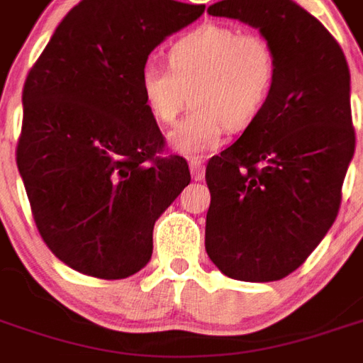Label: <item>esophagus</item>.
Here are the masks:
<instances>
[{
    "mask_svg": "<svg viewBox=\"0 0 363 363\" xmlns=\"http://www.w3.org/2000/svg\"><path fill=\"white\" fill-rule=\"evenodd\" d=\"M190 167V174H192V179L194 181H202L206 174V169H204V163L200 161V159H192L189 163Z\"/></svg>",
    "mask_w": 363,
    "mask_h": 363,
    "instance_id": "obj_1",
    "label": "esophagus"
}]
</instances>
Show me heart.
Returning a JSON list of instances; mask_svg holds the SVG:
<instances>
[{"label": "heart", "mask_w": 363, "mask_h": 363, "mask_svg": "<svg viewBox=\"0 0 363 363\" xmlns=\"http://www.w3.org/2000/svg\"><path fill=\"white\" fill-rule=\"evenodd\" d=\"M167 66L143 67L140 93L151 118L173 124L174 151L202 157L218 150L225 130H245L259 118L276 82V52L264 36L223 23H202L167 48Z\"/></svg>", "instance_id": "heart-1"}]
</instances>
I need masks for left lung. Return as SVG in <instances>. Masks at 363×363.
Masks as SVG:
<instances>
[{
    "label": "left lung",
    "instance_id": "8db88e82",
    "mask_svg": "<svg viewBox=\"0 0 363 363\" xmlns=\"http://www.w3.org/2000/svg\"><path fill=\"white\" fill-rule=\"evenodd\" d=\"M213 17L259 28L276 52L264 111L210 159L206 252L243 281L286 278L335 223L356 135L340 46L294 0H221Z\"/></svg>",
    "mask_w": 363,
    "mask_h": 363
}]
</instances>
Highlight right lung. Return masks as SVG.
I'll return each mask as SVG.
<instances>
[{
    "label": "right lung",
    "instance_id": "1",
    "mask_svg": "<svg viewBox=\"0 0 363 363\" xmlns=\"http://www.w3.org/2000/svg\"><path fill=\"white\" fill-rule=\"evenodd\" d=\"M174 0H83L28 72L17 167L36 228L77 272L120 280L153 252V225L190 171L159 157L163 134L140 74L155 46L204 13Z\"/></svg>",
    "mask_w": 363,
    "mask_h": 363
}]
</instances>
